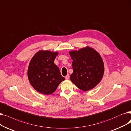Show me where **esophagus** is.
<instances>
[{"label":"esophagus","mask_w":131,"mask_h":131,"mask_svg":"<svg viewBox=\"0 0 131 131\" xmlns=\"http://www.w3.org/2000/svg\"><path fill=\"white\" fill-rule=\"evenodd\" d=\"M65 78L66 79H69V74H67V75L65 77Z\"/></svg>","instance_id":"34e87169"}]
</instances>
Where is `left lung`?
<instances>
[{
    "label": "left lung",
    "instance_id": "1",
    "mask_svg": "<svg viewBox=\"0 0 131 131\" xmlns=\"http://www.w3.org/2000/svg\"><path fill=\"white\" fill-rule=\"evenodd\" d=\"M69 54L72 60L71 82L84 91L94 88L101 80L104 73V64L100 55L89 47L71 51Z\"/></svg>",
    "mask_w": 131,
    "mask_h": 131
}]
</instances>
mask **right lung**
I'll use <instances>...</instances> for the list:
<instances>
[{"mask_svg":"<svg viewBox=\"0 0 131 131\" xmlns=\"http://www.w3.org/2000/svg\"><path fill=\"white\" fill-rule=\"evenodd\" d=\"M57 52L40 51L31 60L28 70L29 82L33 88L43 94H51L65 78L54 64Z\"/></svg>","mask_w":131,"mask_h":131,"instance_id":"right-lung-1","label":"right lung"}]
</instances>
